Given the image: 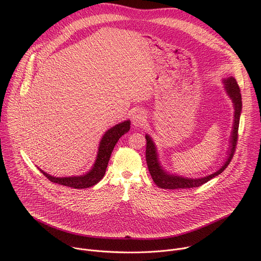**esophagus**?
I'll use <instances>...</instances> for the list:
<instances>
[{
  "label": "esophagus",
  "instance_id": "esophagus-1",
  "mask_svg": "<svg viewBox=\"0 0 261 261\" xmlns=\"http://www.w3.org/2000/svg\"><path fill=\"white\" fill-rule=\"evenodd\" d=\"M145 118L146 117H145L144 111L141 110V109H137L132 114L131 120H132V123L135 127H140L145 123Z\"/></svg>",
  "mask_w": 261,
  "mask_h": 261
}]
</instances>
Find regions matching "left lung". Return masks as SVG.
Returning a JSON list of instances; mask_svg holds the SVG:
<instances>
[{"label": "left lung", "mask_w": 261, "mask_h": 261, "mask_svg": "<svg viewBox=\"0 0 261 261\" xmlns=\"http://www.w3.org/2000/svg\"><path fill=\"white\" fill-rule=\"evenodd\" d=\"M223 86H224L225 93L227 96L230 98L232 105H233V124H232V129L230 132V137H229V144L227 147V152H226V158L221 164L220 168L217 169L215 172L207 174L205 176H200V177H188V176H184L179 175L177 173H172L168 170H166L159 157L158 153V148L156 146L155 141L153 138L148 135L145 134V139H146V150H145V159H146V164L148 167V170H150V173L152 175L153 180L155 184L158 186V187L162 189H186V188H195L199 187V186L203 185L204 182L211 180L212 178L216 177L220 173L224 171V169L228 166L230 163L233 153H234V148L237 145L238 141V130H239V124H240V118L242 114V95L240 88L237 84V81L232 76H228L223 79L222 81Z\"/></svg>", "instance_id": "left-lung-1"}]
</instances>
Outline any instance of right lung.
Wrapping results in <instances>:
<instances>
[{
	"label": "right lung",
	"instance_id": "right-lung-1",
	"mask_svg": "<svg viewBox=\"0 0 261 261\" xmlns=\"http://www.w3.org/2000/svg\"><path fill=\"white\" fill-rule=\"evenodd\" d=\"M130 123L131 122L129 120L119 123L108 129L103 134L99 142L95 162L90 168V170H88L86 173H83L81 175L58 177L43 171L39 167L37 168H38L50 181L66 186V187H71L74 189H87L93 187V186L98 184L103 178L111 153H113L118 140L122 137V135L126 134L130 130Z\"/></svg>",
	"mask_w": 261,
	"mask_h": 261
}]
</instances>
